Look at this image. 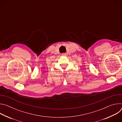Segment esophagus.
<instances>
[{"instance_id":"34e87169","label":"esophagus","mask_w":122,"mask_h":122,"mask_svg":"<svg viewBox=\"0 0 122 122\" xmlns=\"http://www.w3.org/2000/svg\"><path fill=\"white\" fill-rule=\"evenodd\" d=\"M62 56H66V53H63L62 54Z\"/></svg>"}]
</instances>
